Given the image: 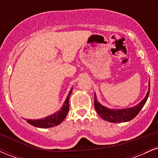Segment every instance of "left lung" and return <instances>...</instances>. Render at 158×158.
Instances as JSON below:
<instances>
[{
    "label": "left lung",
    "mask_w": 158,
    "mask_h": 158,
    "mask_svg": "<svg viewBox=\"0 0 158 158\" xmlns=\"http://www.w3.org/2000/svg\"><path fill=\"white\" fill-rule=\"evenodd\" d=\"M150 91V80L148 82V90L147 94L144 99L138 103L137 106L132 107V108H124V109H111L107 107L102 106L97 101V95L94 94V107L97 110V114L101 117V118L104 120L108 121L110 123H125L131 120L134 119L142 108L146 104L147 101L148 95Z\"/></svg>",
    "instance_id": "1"
}]
</instances>
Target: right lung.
Wrapping results in <instances>:
<instances>
[{
  "instance_id": "add662e5",
  "label": "right lung",
  "mask_w": 158,
  "mask_h": 158,
  "mask_svg": "<svg viewBox=\"0 0 158 158\" xmlns=\"http://www.w3.org/2000/svg\"><path fill=\"white\" fill-rule=\"evenodd\" d=\"M72 90H73V88L70 89L68 97H67L66 99H65L64 104H63L61 109L58 110L57 112H56L55 114L41 119H26L27 122L30 123L32 126L41 128H51V127L56 126H58V125L61 124V123L62 122V121L65 119V117H67L69 111V99H70V95H71L72 94Z\"/></svg>"
}]
</instances>
